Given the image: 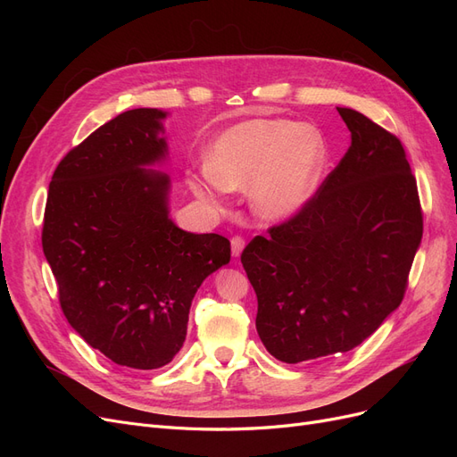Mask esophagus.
I'll use <instances>...</instances> for the list:
<instances>
[{"label":"esophagus","mask_w":457,"mask_h":457,"mask_svg":"<svg viewBox=\"0 0 457 457\" xmlns=\"http://www.w3.org/2000/svg\"><path fill=\"white\" fill-rule=\"evenodd\" d=\"M244 245H245V240H244V237H240V234H237V237H232V238H230L232 255H234V257H238V255L242 253V250H244Z\"/></svg>","instance_id":"obj_1"}]
</instances>
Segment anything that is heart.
<instances>
[{"mask_svg": "<svg viewBox=\"0 0 457 457\" xmlns=\"http://www.w3.org/2000/svg\"><path fill=\"white\" fill-rule=\"evenodd\" d=\"M324 165L326 145L316 129L292 120L257 118L220 133L188 183L212 202L225 190L250 187L261 217L284 219L311 200Z\"/></svg>", "mask_w": 457, "mask_h": 457, "instance_id": "b5f03b06", "label": "heart"}]
</instances>
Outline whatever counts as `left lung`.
<instances>
[{
  "mask_svg": "<svg viewBox=\"0 0 457 457\" xmlns=\"http://www.w3.org/2000/svg\"><path fill=\"white\" fill-rule=\"evenodd\" d=\"M351 146L297 213L242 252L257 334L286 364L347 353L404 299L423 237L418 183L396 135L337 108Z\"/></svg>",
  "mask_w": 457,
  "mask_h": 457,
  "instance_id": "obj_1",
  "label": "left lung"
}]
</instances>
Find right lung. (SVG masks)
Instances as JSON below:
<instances>
[{
    "label": "right lung",
    "instance_id": "right-lung-1",
    "mask_svg": "<svg viewBox=\"0 0 457 457\" xmlns=\"http://www.w3.org/2000/svg\"><path fill=\"white\" fill-rule=\"evenodd\" d=\"M158 108L121 112L59 162L41 245L66 320L118 366L162 368L181 351L200 284L230 261V242L168 215Z\"/></svg>",
    "mask_w": 457,
    "mask_h": 457
}]
</instances>
